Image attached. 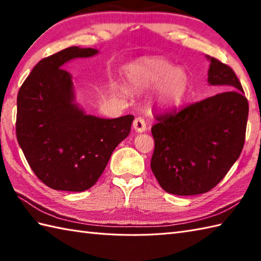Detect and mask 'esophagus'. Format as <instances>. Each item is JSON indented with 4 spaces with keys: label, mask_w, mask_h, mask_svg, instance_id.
<instances>
[{
    "label": "esophagus",
    "mask_w": 261,
    "mask_h": 261,
    "mask_svg": "<svg viewBox=\"0 0 261 261\" xmlns=\"http://www.w3.org/2000/svg\"><path fill=\"white\" fill-rule=\"evenodd\" d=\"M134 129L137 132H143L146 130V122L142 118H136L134 121Z\"/></svg>",
    "instance_id": "obj_1"
}]
</instances>
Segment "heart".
<instances>
[{
	"mask_svg": "<svg viewBox=\"0 0 261 261\" xmlns=\"http://www.w3.org/2000/svg\"><path fill=\"white\" fill-rule=\"evenodd\" d=\"M129 86L134 90L154 88V101L162 108L178 104L188 87L186 71L164 58H145L131 65L126 71ZM122 92L125 93L124 90Z\"/></svg>",
	"mask_w": 261,
	"mask_h": 261,
	"instance_id": "obj_1",
	"label": "heart"
}]
</instances>
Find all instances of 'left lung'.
<instances>
[{"mask_svg":"<svg viewBox=\"0 0 261 261\" xmlns=\"http://www.w3.org/2000/svg\"><path fill=\"white\" fill-rule=\"evenodd\" d=\"M208 83L224 92L163 115L151 127V170L174 195H197L224 178L242 151L249 104L241 83L228 65L213 57Z\"/></svg>","mask_w":261,"mask_h":261,"instance_id":"8db88e82","label":"left lung"}]
</instances>
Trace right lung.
Segmentation results:
<instances>
[{
    "label": "right lung",
    "mask_w": 261,
    "mask_h": 261,
    "mask_svg": "<svg viewBox=\"0 0 261 261\" xmlns=\"http://www.w3.org/2000/svg\"><path fill=\"white\" fill-rule=\"evenodd\" d=\"M97 53L69 47L41 59L18 93L16 139L33 173L53 190L91 188L130 134L134 115L102 119L74 103L73 76L64 65Z\"/></svg>",
    "instance_id": "add662e5"
}]
</instances>
